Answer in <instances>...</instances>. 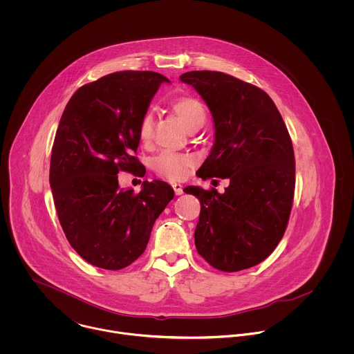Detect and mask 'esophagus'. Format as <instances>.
Instances as JSON below:
<instances>
[{"label":"esophagus","mask_w":354,"mask_h":354,"mask_svg":"<svg viewBox=\"0 0 354 354\" xmlns=\"http://www.w3.org/2000/svg\"><path fill=\"white\" fill-rule=\"evenodd\" d=\"M173 189H174V194L177 195V196H180V195H183L184 194V191H183V185L181 184H178V183H173Z\"/></svg>","instance_id":"34e87169"}]
</instances>
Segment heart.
I'll return each mask as SVG.
<instances>
[{"label":"heart","mask_w":354,"mask_h":354,"mask_svg":"<svg viewBox=\"0 0 354 354\" xmlns=\"http://www.w3.org/2000/svg\"><path fill=\"white\" fill-rule=\"evenodd\" d=\"M171 109L189 129H195L205 122V110L202 103L194 97H178L171 102ZM152 115L146 113L139 124V139L142 143L151 140ZM195 158L191 155L176 152H160L152 162L153 171L169 180H181L187 176L188 170L195 165Z\"/></svg>","instance_id":"heart-1"}]
</instances>
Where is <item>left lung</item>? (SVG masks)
Segmentation results:
<instances>
[{"label":"left lung","mask_w":354,"mask_h":354,"mask_svg":"<svg viewBox=\"0 0 354 354\" xmlns=\"http://www.w3.org/2000/svg\"><path fill=\"white\" fill-rule=\"evenodd\" d=\"M207 103L215 142L196 176L229 178L223 194L187 187L201 201L195 245L214 268L234 272L259 264L285 234L295 198L290 135L272 100L259 87L214 71L180 76Z\"/></svg>","instance_id":"left-lung-1"}]
</instances>
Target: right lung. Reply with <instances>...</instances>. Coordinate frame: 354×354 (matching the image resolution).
Segmentation results:
<instances>
[{
  "instance_id": "obj_1",
  "label": "right lung",
  "mask_w": 354,
  "mask_h": 354,
  "mask_svg": "<svg viewBox=\"0 0 354 354\" xmlns=\"http://www.w3.org/2000/svg\"><path fill=\"white\" fill-rule=\"evenodd\" d=\"M151 71H122L80 87L68 102L51 149L53 199L72 248L104 270H121L145 252L155 219L174 196L159 180L139 194L118 187V171L143 177L139 124L158 87Z\"/></svg>"
}]
</instances>
